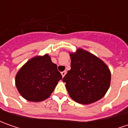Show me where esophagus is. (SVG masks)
I'll use <instances>...</instances> for the list:
<instances>
[{
	"label": "esophagus",
	"mask_w": 128,
	"mask_h": 128,
	"mask_svg": "<svg viewBox=\"0 0 128 128\" xmlns=\"http://www.w3.org/2000/svg\"><path fill=\"white\" fill-rule=\"evenodd\" d=\"M66 70H64V71H62L61 72V74H62V77H64L65 76H66Z\"/></svg>",
	"instance_id": "1"
}]
</instances>
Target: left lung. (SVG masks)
Masks as SVG:
<instances>
[{
	"label": "left lung",
	"mask_w": 128,
	"mask_h": 128,
	"mask_svg": "<svg viewBox=\"0 0 128 128\" xmlns=\"http://www.w3.org/2000/svg\"><path fill=\"white\" fill-rule=\"evenodd\" d=\"M71 69L62 79L72 100L90 104L106 95L110 84V71L106 63L89 52L79 48L70 53Z\"/></svg>",
	"instance_id": "obj_1"
}]
</instances>
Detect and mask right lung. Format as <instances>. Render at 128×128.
Segmentation results:
<instances>
[{"label": "right lung", "instance_id": "add662e5", "mask_svg": "<svg viewBox=\"0 0 128 128\" xmlns=\"http://www.w3.org/2000/svg\"><path fill=\"white\" fill-rule=\"evenodd\" d=\"M62 79L57 65L48 54L31 58L18 72L16 86L27 100L40 102L49 98Z\"/></svg>", "mask_w": 128, "mask_h": 128}]
</instances>
